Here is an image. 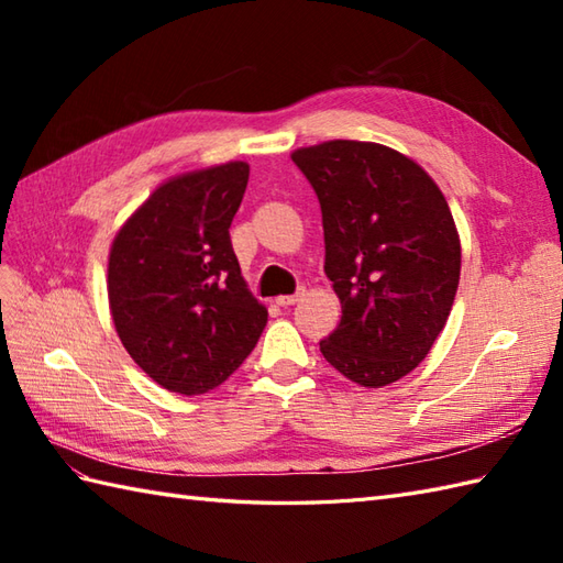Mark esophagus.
<instances>
[{"label":"esophagus","instance_id":"esophagus-1","mask_svg":"<svg viewBox=\"0 0 563 563\" xmlns=\"http://www.w3.org/2000/svg\"><path fill=\"white\" fill-rule=\"evenodd\" d=\"M300 297H302V292H295V295H280V297H275V305H280V307H290V305H295V302H300Z\"/></svg>","mask_w":563,"mask_h":563}]
</instances>
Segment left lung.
Here are the masks:
<instances>
[{
  "label": "left lung",
  "instance_id": "obj_1",
  "mask_svg": "<svg viewBox=\"0 0 563 563\" xmlns=\"http://www.w3.org/2000/svg\"><path fill=\"white\" fill-rule=\"evenodd\" d=\"M324 224V271L341 324L321 355L361 387L409 375L445 329L462 249L445 196L413 159L377 142L292 152Z\"/></svg>",
  "mask_w": 563,
  "mask_h": 563
}]
</instances>
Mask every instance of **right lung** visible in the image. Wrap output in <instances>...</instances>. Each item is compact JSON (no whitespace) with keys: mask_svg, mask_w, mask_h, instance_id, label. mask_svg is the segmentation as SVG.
Here are the masks:
<instances>
[{"mask_svg":"<svg viewBox=\"0 0 563 563\" xmlns=\"http://www.w3.org/2000/svg\"><path fill=\"white\" fill-rule=\"evenodd\" d=\"M246 181L244 162L174 176L111 244L109 305L118 336L147 377L186 397L220 387L268 321L230 239Z\"/></svg>","mask_w":563,"mask_h":563,"instance_id":"1","label":"right lung"}]
</instances>
